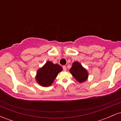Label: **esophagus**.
Returning <instances> with one entry per match:
<instances>
[{
  "instance_id": "34e87169",
  "label": "esophagus",
  "mask_w": 121,
  "mask_h": 121,
  "mask_svg": "<svg viewBox=\"0 0 121 121\" xmlns=\"http://www.w3.org/2000/svg\"><path fill=\"white\" fill-rule=\"evenodd\" d=\"M62 68H63V70H64V71H66V66H62Z\"/></svg>"
}]
</instances>
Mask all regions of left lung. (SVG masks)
<instances>
[{"mask_svg":"<svg viewBox=\"0 0 121 121\" xmlns=\"http://www.w3.org/2000/svg\"><path fill=\"white\" fill-rule=\"evenodd\" d=\"M69 72L74 78L80 83L86 81L88 78L89 74L86 69L83 67L78 61L73 62Z\"/></svg>","mask_w":121,"mask_h":121,"instance_id":"1","label":"left lung"}]
</instances>
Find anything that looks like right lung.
I'll return each instance as SVG.
<instances>
[{
    "label": "right lung",
    "mask_w": 121,
    "mask_h": 121,
    "mask_svg": "<svg viewBox=\"0 0 121 121\" xmlns=\"http://www.w3.org/2000/svg\"><path fill=\"white\" fill-rule=\"evenodd\" d=\"M62 70V68L60 65L57 64H54L52 62L48 61L37 70L35 77L36 81L42 86H50L58 74Z\"/></svg>",
    "instance_id": "right-lung-1"
}]
</instances>
